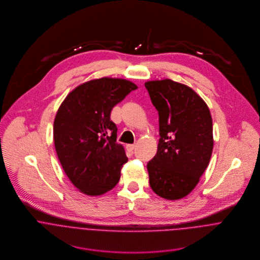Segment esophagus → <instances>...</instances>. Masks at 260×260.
Instances as JSON below:
<instances>
[{
    "instance_id": "1",
    "label": "esophagus",
    "mask_w": 260,
    "mask_h": 260,
    "mask_svg": "<svg viewBox=\"0 0 260 260\" xmlns=\"http://www.w3.org/2000/svg\"><path fill=\"white\" fill-rule=\"evenodd\" d=\"M135 148V144H128L127 145V149L130 151V152H132L133 150Z\"/></svg>"
}]
</instances>
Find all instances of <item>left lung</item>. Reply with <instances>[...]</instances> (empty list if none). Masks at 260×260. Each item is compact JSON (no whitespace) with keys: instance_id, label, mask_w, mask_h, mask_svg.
Returning <instances> with one entry per match:
<instances>
[{"instance_id":"obj_1","label":"left lung","mask_w":260,"mask_h":260,"mask_svg":"<svg viewBox=\"0 0 260 260\" xmlns=\"http://www.w3.org/2000/svg\"><path fill=\"white\" fill-rule=\"evenodd\" d=\"M159 115V143L147 164L149 183L162 198L185 197L199 182L213 149L212 118L188 86L170 79L145 83Z\"/></svg>"}]
</instances>
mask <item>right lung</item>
<instances>
[{
	"label": "right lung",
	"mask_w": 260,
	"mask_h": 260,
	"mask_svg": "<svg viewBox=\"0 0 260 260\" xmlns=\"http://www.w3.org/2000/svg\"><path fill=\"white\" fill-rule=\"evenodd\" d=\"M137 86L124 79L101 78L74 89L63 101L54 121V144L70 181L81 192L101 195L119 182L128 161L116 143L112 109Z\"/></svg>",
	"instance_id": "right-lung-1"
}]
</instances>
